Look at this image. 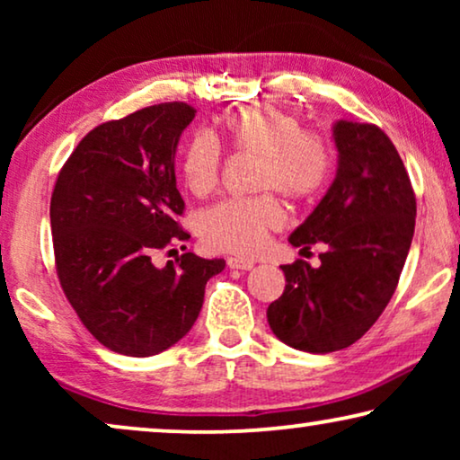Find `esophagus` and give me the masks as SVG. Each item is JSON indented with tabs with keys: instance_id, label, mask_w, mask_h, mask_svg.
Wrapping results in <instances>:
<instances>
[{
	"instance_id": "obj_1",
	"label": "esophagus",
	"mask_w": 460,
	"mask_h": 460,
	"mask_svg": "<svg viewBox=\"0 0 460 460\" xmlns=\"http://www.w3.org/2000/svg\"><path fill=\"white\" fill-rule=\"evenodd\" d=\"M228 266H230L232 270H251V268H253V261H249V260H238V257H230Z\"/></svg>"
}]
</instances>
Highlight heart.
Listing matches in <instances>:
<instances>
[{
  "label": "heart",
  "instance_id": "obj_1",
  "mask_svg": "<svg viewBox=\"0 0 460 460\" xmlns=\"http://www.w3.org/2000/svg\"><path fill=\"white\" fill-rule=\"evenodd\" d=\"M234 153L260 156L257 190H276L291 200H312L331 173L324 140L304 131L297 117L274 106H251L230 112L222 123ZM181 175L188 190L205 197L219 180V148L209 136H197L186 146ZM282 209L274 197L224 200L199 219V234L213 251L243 257L255 255L270 232L280 228Z\"/></svg>",
  "mask_w": 460,
  "mask_h": 460
}]
</instances>
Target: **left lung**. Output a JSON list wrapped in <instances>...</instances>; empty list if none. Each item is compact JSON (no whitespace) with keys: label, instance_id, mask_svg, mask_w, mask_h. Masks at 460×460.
I'll use <instances>...</instances> for the list:
<instances>
[{"label":"left lung","instance_id":"1","mask_svg":"<svg viewBox=\"0 0 460 460\" xmlns=\"http://www.w3.org/2000/svg\"><path fill=\"white\" fill-rule=\"evenodd\" d=\"M337 173L288 243L326 244L320 266H282L285 291L268 307L282 343L310 354L349 348L392 299L414 234L417 200L398 150L370 123H332Z\"/></svg>","mask_w":460,"mask_h":460}]
</instances>
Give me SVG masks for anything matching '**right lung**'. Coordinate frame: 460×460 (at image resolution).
I'll return each mask as SVG.
<instances>
[{
    "instance_id": "add662e5",
    "label": "right lung",
    "mask_w": 460,
    "mask_h": 460,
    "mask_svg": "<svg viewBox=\"0 0 460 460\" xmlns=\"http://www.w3.org/2000/svg\"><path fill=\"white\" fill-rule=\"evenodd\" d=\"M184 102L155 104L92 129L56 180L49 203L56 270L85 329L117 354H161L192 329L224 260L155 251L186 241L175 150L192 123Z\"/></svg>"
}]
</instances>
